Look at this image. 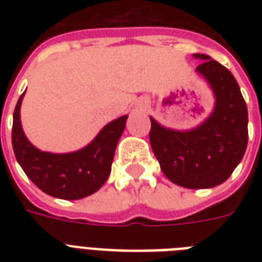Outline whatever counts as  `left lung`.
Here are the masks:
<instances>
[{"instance_id": "1", "label": "left lung", "mask_w": 262, "mask_h": 262, "mask_svg": "<svg viewBox=\"0 0 262 262\" xmlns=\"http://www.w3.org/2000/svg\"><path fill=\"white\" fill-rule=\"evenodd\" d=\"M195 68L215 95L212 114L195 129L172 130L151 117L149 143L163 174L186 189L217 186L232 174L248 147V107L235 77L209 55Z\"/></svg>"}]
</instances>
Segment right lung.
I'll list each match as a JSON object with an SVG mask.
<instances>
[{"label": "right lung", "mask_w": 262, "mask_h": 262, "mask_svg": "<svg viewBox=\"0 0 262 262\" xmlns=\"http://www.w3.org/2000/svg\"><path fill=\"white\" fill-rule=\"evenodd\" d=\"M24 94L17 100L13 113L12 145L27 177L40 190L57 199L80 200L94 194L110 175L115 148L125 129L127 115L107 123L83 149L71 154L43 152L35 148L23 132L20 106Z\"/></svg>", "instance_id": "obj_1"}]
</instances>
